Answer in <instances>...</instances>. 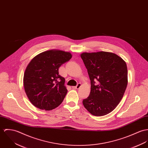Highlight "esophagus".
I'll return each mask as SVG.
<instances>
[{"label": "esophagus", "instance_id": "34e87169", "mask_svg": "<svg viewBox=\"0 0 148 148\" xmlns=\"http://www.w3.org/2000/svg\"><path fill=\"white\" fill-rule=\"evenodd\" d=\"M81 86H82L81 83H78V84L76 86H73V88H74V89H78V88H79L81 87Z\"/></svg>", "mask_w": 148, "mask_h": 148}]
</instances>
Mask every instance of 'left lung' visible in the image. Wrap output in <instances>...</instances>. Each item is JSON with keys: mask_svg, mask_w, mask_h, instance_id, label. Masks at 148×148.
<instances>
[{"mask_svg": "<svg viewBox=\"0 0 148 148\" xmlns=\"http://www.w3.org/2000/svg\"><path fill=\"white\" fill-rule=\"evenodd\" d=\"M81 57L91 81L90 95L83 104L92 115H107L123 97L128 84L127 64L117 54L107 51L84 52Z\"/></svg>", "mask_w": 148, "mask_h": 148, "instance_id": "obj_1", "label": "left lung"}]
</instances>
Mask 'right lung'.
Listing matches in <instances>:
<instances>
[{
  "mask_svg": "<svg viewBox=\"0 0 148 148\" xmlns=\"http://www.w3.org/2000/svg\"><path fill=\"white\" fill-rule=\"evenodd\" d=\"M72 57L70 52L50 50L42 52L27 66L23 83L27 96L36 107L52 110L63 101L67 90L58 69Z\"/></svg>",
  "mask_w": 148,
  "mask_h": 148,
  "instance_id": "right-lung-1",
  "label": "right lung"
}]
</instances>
